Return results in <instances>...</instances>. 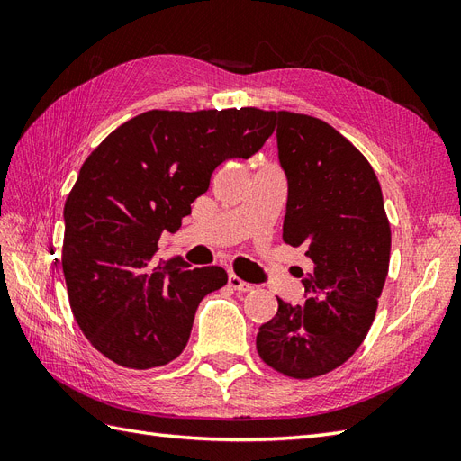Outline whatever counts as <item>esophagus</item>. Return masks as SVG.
<instances>
[{
  "label": "esophagus",
  "instance_id": "34e87169",
  "mask_svg": "<svg viewBox=\"0 0 461 461\" xmlns=\"http://www.w3.org/2000/svg\"><path fill=\"white\" fill-rule=\"evenodd\" d=\"M229 285H230V288H234V290H239V292H249L254 288V285H249V283H246V281H242L240 276H236V275H229Z\"/></svg>",
  "mask_w": 461,
  "mask_h": 461
}]
</instances>
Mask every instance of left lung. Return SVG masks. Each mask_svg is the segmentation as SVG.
I'll return each mask as SVG.
<instances>
[{
    "label": "left lung",
    "mask_w": 461,
    "mask_h": 461,
    "mask_svg": "<svg viewBox=\"0 0 461 461\" xmlns=\"http://www.w3.org/2000/svg\"><path fill=\"white\" fill-rule=\"evenodd\" d=\"M278 165L288 185L283 240L313 263L305 302L276 298L258 332L265 364L294 379L342 366L375 319L390 259V225L369 161L325 121L273 111Z\"/></svg>",
    "instance_id": "left-lung-1"
}]
</instances>
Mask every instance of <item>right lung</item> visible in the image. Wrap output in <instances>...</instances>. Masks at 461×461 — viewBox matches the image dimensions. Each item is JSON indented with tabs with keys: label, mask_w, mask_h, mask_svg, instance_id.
<instances>
[{
	"label": "right lung",
	"mask_w": 461,
	"mask_h": 461,
	"mask_svg": "<svg viewBox=\"0 0 461 461\" xmlns=\"http://www.w3.org/2000/svg\"><path fill=\"white\" fill-rule=\"evenodd\" d=\"M256 107L146 111L111 132L80 167L65 203L68 302L97 352L131 369L169 364L190 339L203 296L225 286L217 265L153 263L227 159H249L273 134Z\"/></svg>",
	"instance_id": "1"
}]
</instances>
